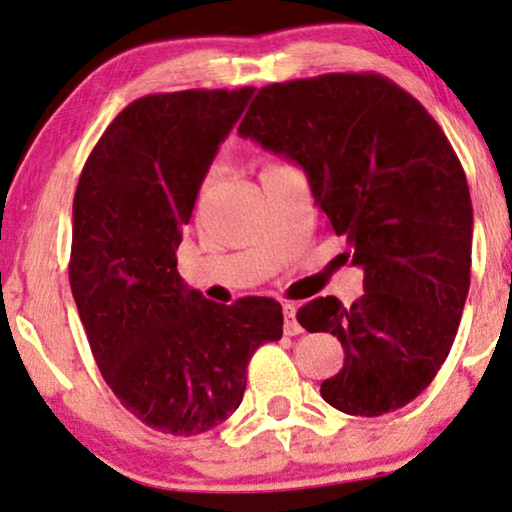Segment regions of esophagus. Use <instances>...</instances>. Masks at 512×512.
Segmentation results:
<instances>
[{"instance_id":"obj_1","label":"esophagus","mask_w":512,"mask_h":512,"mask_svg":"<svg viewBox=\"0 0 512 512\" xmlns=\"http://www.w3.org/2000/svg\"><path fill=\"white\" fill-rule=\"evenodd\" d=\"M283 316H285V335H299L302 325L297 323V309L295 304H283Z\"/></svg>"}]
</instances>
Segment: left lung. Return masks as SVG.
<instances>
[{"label":"left lung","mask_w":512,"mask_h":512,"mask_svg":"<svg viewBox=\"0 0 512 512\" xmlns=\"http://www.w3.org/2000/svg\"><path fill=\"white\" fill-rule=\"evenodd\" d=\"M238 133L304 168L365 271L358 302L318 297L297 311L342 342L323 400L353 417L412 403L447 360L470 288L473 203L438 121L377 72H332L260 88Z\"/></svg>","instance_id":"1"}]
</instances>
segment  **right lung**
<instances>
[{"label": "right lung", "mask_w": 512, "mask_h": 512, "mask_svg": "<svg viewBox=\"0 0 512 512\" xmlns=\"http://www.w3.org/2000/svg\"><path fill=\"white\" fill-rule=\"evenodd\" d=\"M255 88L133 100L88 154L74 194L70 285L102 379L154 431L206 433L238 410L248 363L283 335L269 297L187 290L177 245L210 161Z\"/></svg>", "instance_id": "add662e5"}]
</instances>
